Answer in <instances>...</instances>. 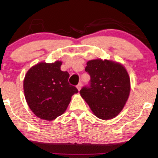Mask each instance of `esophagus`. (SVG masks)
<instances>
[{"instance_id": "1", "label": "esophagus", "mask_w": 158, "mask_h": 158, "mask_svg": "<svg viewBox=\"0 0 158 158\" xmlns=\"http://www.w3.org/2000/svg\"><path fill=\"white\" fill-rule=\"evenodd\" d=\"M81 86H82V84H81V83H79L78 85H77V89H78V90H80L81 89Z\"/></svg>"}]
</instances>
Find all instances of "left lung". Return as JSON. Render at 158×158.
<instances>
[{
    "label": "left lung",
    "instance_id": "obj_1",
    "mask_svg": "<svg viewBox=\"0 0 158 158\" xmlns=\"http://www.w3.org/2000/svg\"><path fill=\"white\" fill-rule=\"evenodd\" d=\"M85 70L90 74L89 87L80 90L93 114L100 119L117 116L126 104L130 92L129 74L122 64L107 59L88 61Z\"/></svg>",
    "mask_w": 158,
    "mask_h": 158
}]
</instances>
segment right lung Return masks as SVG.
<instances>
[{"mask_svg": "<svg viewBox=\"0 0 158 158\" xmlns=\"http://www.w3.org/2000/svg\"><path fill=\"white\" fill-rule=\"evenodd\" d=\"M62 62H40L28 69L23 79V91L29 108L37 117L52 121L68 108L71 98L78 93L68 83L69 74L60 70Z\"/></svg>", "mask_w": 158, "mask_h": 158, "instance_id": "add662e5", "label": "right lung"}]
</instances>
